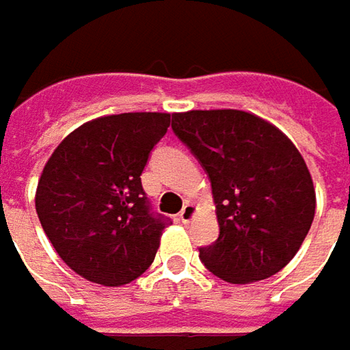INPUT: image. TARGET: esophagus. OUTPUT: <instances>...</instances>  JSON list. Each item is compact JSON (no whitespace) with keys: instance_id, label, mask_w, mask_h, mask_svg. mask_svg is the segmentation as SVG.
I'll use <instances>...</instances> for the list:
<instances>
[{"instance_id":"esophagus-1","label":"esophagus","mask_w":350,"mask_h":350,"mask_svg":"<svg viewBox=\"0 0 350 350\" xmlns=\"http://www.w3.org/2000/svg\"><path fill=\"white\" fill-rule=\"evenodd\" d=\"M196 215H198V207H196L193 203H186L182 213H180V221L184 224H189L196 219Z\"/></svg>"}]
</instances>
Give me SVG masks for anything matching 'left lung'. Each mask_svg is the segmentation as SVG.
<instances>
[{
    "label": "left lung",
    "instance_id": "1",
    "mask_svg": "<svg viewBox=\"0 0 350 350\" xmlns=\"http://www.w3.org/2000/svg\"><path fill=\"white\" fill-rule=\"evenodd\" d=\"M172 129L211 180L219 238L199 250L205 267L232 284L281 271L316 215L312 174L295 143L271 122L230 108L176 112Z\"/></svg>",
    "mask_w": 350,
    "mask_h": 350
}]
</instances>
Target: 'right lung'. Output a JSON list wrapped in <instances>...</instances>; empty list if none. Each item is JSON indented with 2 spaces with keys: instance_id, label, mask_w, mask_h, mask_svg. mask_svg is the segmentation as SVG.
Listing matches in <instances>:
<instances>
[{
  "instance_id": "add662e5",
  "label": "right lung",
  "mask_w": 350,
  "mask_h": 350,
  "mask_svg": "<svg viewBox=\"0 0 350 350\" xmlns=\"http://www.w3.org/2000/svg\"><path fill=\"white\" fill-rule=\"evenodd\" d=\"M168 126L166 112L94 118L44 164L38 219L57 256L83 279L122 286L149 269L166 223L149 211L141 172Z\"/></svg>"
}]
</instances>
